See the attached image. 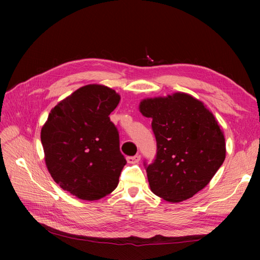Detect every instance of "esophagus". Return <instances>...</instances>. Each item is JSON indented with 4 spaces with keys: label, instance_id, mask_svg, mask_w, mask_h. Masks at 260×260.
<instances>
[{
    "label": "esophagus",
    "instance_id": "1",
    "mask_svg": "<svg viewBox=\"0 0 260 260\" xmlns=\"http://www.w3.org/2000/svg\"><path fill=\"white\" fill-rule=\"evenodd\" d=\"M141 159V156L140 155H135V156H129L127 157V161L129 164H137L139 162Z\"/></svg>",
    "mask_w": 260,
    "mask_h": 260
}]
</instances>
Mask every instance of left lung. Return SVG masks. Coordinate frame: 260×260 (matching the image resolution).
<instances>
[{
	"instance_id": "1",
	"label": "left lung",
	"mask_w": 260,
	"mask_h": 260,
	"mask_svg": "<svg viewBox=\"0 0 260 260\" xmlns=\"http://www.w3.org/2000/svg\"><path fill=\"white\" fill-rule=\"evenodd\" d=\"M140 112L152 118L157 152L144 166L151 191L177 203L205 187L225 158L223 133L201 101L186 93L146 99Z\"/></svg>"
}]
</instances>
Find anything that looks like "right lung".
Returning a JSON list of instances; mask_svg holds the SVG:
<instances>
[{
    "mask_svg": "<svg viewBox=\"0 0 260 260\" xmlns=\"http://www.w3.org/2000/svg\"><path fill=\"white\" fill-rule=\"evenodd\" d=\"M120 96L111 88L88 84L55 106L41 130L48 170L62 190L95 201L112 193L127 161L109 115Z\"/></svg>",
    "mask_w": 260,
    "mask_h": 260,
    "instance_id": "obj_1",
    "label": "right lung"
}]
</instances>
